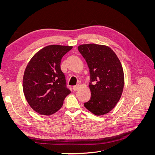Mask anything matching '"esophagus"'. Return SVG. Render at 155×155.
Here are the masks:
<instances>
[{
  "mask_svg": "<svg viewBox=\"0 0 155 155\" xmlns=\"http://www.w3.org/2000/svg\"><path fill=\"white\" fill-rule=\"evenodd\" d=\"M79 88V85H76V86H74L73 87V90L74 91H76L77 90H78V88Z\"/></svg>",
  "mask_w": 155,
  "mask_h": 155,
  "instance_id": "esophagus-1",
  "label": "esophagus"
}]
</instances>
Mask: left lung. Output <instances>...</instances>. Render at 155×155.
I'll list each match as a JSON object with an SVG mask.
<instances>
[{
	"mask_svg": "<svg viewBox=\"0 0 155 155\" xmlns=\"http://www.w3.org/2000/svg\"><path fill=\"white\" fill-rule=\"evenodd\" d=\"M78 50L85 59L90 72L91 100L84 104L97 116L110 112L123 92L124 75L118 58L110 48L96 44L82 45Z\"/></svg>",
	"mask_w": 155,
	"mask_h": 155,
	"instance_id": "left-lung-1",
	"label": "left lung"
}]
</instances>
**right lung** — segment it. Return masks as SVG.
<instances>
[{
    "instance_id": "add662e5",
    "label": "right lung",
    "mask_w": 155,
    "mask_h": 155,
    "mask_svg": "<svg viewBox=\"0 0 155 155\" xmlns=\"http://www.w3.org/2000/svg\"><path fill=\"white\" fill-rule=\"evenodd\" d=\"M72 46L49 45L30 61L23 77V92L30 106L40 114L49 116L58 111L71 92L61 70V61Z\"/></svg>"
}]
</instances>
